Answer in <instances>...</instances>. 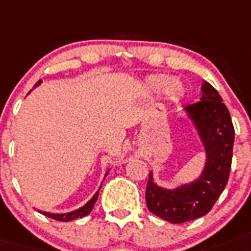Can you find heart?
Segmentation results:
<instances>
[{"mask_svg": "<svg viewBox=\"0 0 251 251\" xmlns=\"http://www.w3.org/2000/svg\"><path fill=\"white\" fill-rule=\"evenodd\" d=\"M145 88L153 93H158L163 89V94L170 100H177L184 94V85L177 79H171L165 74H154L147 77Z\"/></svg>", "mask_w": 251, "mask_h": 251, "instance_id": "obj_1", "label": "heart"}]
</instances>
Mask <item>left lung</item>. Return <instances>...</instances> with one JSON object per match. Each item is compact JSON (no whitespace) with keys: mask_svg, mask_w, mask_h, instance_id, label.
<instances>
[{"mask_svg":"<svg viewBox=\"0 0 251 251\" xmlns=\"http://www.w3.org/2000/svg\"><path fill=\"white\" fill-rule=\"evenodd\" d=\"M184 109L205 149L207 161L203 172L195 181L174 190L158 186L149 172L145 191L148 209L171 223H184L205 216L225 190L232 162L235 130L228 109L213 86L204 81L201 102Z\"/></svg>","mask_w":251,"mask_h":251,"instance_id":"left-lung-1","label":"left lung"}]
</instances>
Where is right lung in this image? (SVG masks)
Returning a JSON list of instances; mask_svg holds the SVG:
<instances>
[{"mask_svg":"<svg viewBox=\"0 0 251 251\" xmlns=\"http://www.w3.org/2000/svg\"><path fill=\"white\" fill-rule=\"evenodd\" d=\"M42 80H39L37 84L34 85L38 86L39 84H41ZM109 171H107V174H108ZM106 174V176H107ZM100 189H98V191H97L96 194L93 195V198L90 199L88 203L85 204V205H83L81 208H79V209L76 210H73V212H70V213H64V214H53V213H48V212H42V210H39L42 214H44V216L50 217V218H52V220H56V221H60V222H69V221H73V220H76V218H80V217H84L86 216V214H89L90 212H92V209H93L94 204H96L97 199H98V194H100Z\"/></svg>","mask_w":251,"mask_h":251,"instance_id":"add662e5","label":"right lung"}]
</instances>
